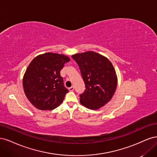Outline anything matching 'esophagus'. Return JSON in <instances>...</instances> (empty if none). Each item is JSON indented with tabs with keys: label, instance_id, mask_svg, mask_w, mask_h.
<instances>
[{
	"label": "esophagus",
	"instance_id": "34e87169",
	"mask_svg": "<svg viewBox=\"0 0 157 157\" xmlns=\"http://www.w3.org/2000/svg\"><path fill=\"white\" fill-rule=\"evenodd\" d=\"M69 90L70 92H73V91H74V87H73V86H71V87L69 88Z\"/></svg>",
	"mask_w": 157,
	"mask_h": 157
}]
</instances>
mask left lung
<instances>
[{"label":"left lung","mask_w":157,"mask_h":157,"mask_svg":"<svg viewBox=\"0 0 157 157\" xmlns=\"http://www.w3.org/2000/svg\"><path fill=\"white\" fill-rule=\"evenodd\" d=\"M85 84L80 102L96 110L111 100L117 86V77L112 63L106 57L93 51L73 55Z\"/></svg>","instance_id":"8db88e82"}]
</instances>
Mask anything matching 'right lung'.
Segmentation results:
<instances>
[{"instance_id":"add662e5","label":"right lung","mask_w":157,"mask_h":157,"mask_svg":"<svg viewBox=\"0 0 157 157\" xmlns=\"http://www.w3.org/2000/svg\"><path fill=\"white\" fill-rule=\"evenodd\" d=\"M70 59L63 54L48 52L32 60L23 78L25 96L40 110H52L63 102L68 90L60 71Z\"/></svg>"}]
</instances>
